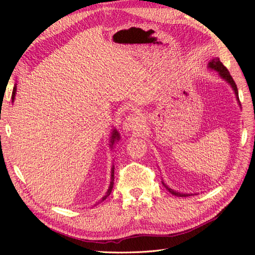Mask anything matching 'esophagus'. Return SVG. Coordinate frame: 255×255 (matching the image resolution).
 Here are the masks:
<instances>
[{"label":"esophagus","mask_w":255,"mask_h":255,"mask_svg":"<svg viewBox=\"0 0 255 255\" xmlns=\"http://www.w3.org/2000/svg\"><path fill=\"white\" fill-rule=\"evenodd\" d=\"M142 123V118L140 117L139 115L136 114H132L128 116V117L123 120V129H126L127 132L128 130H134L139 128L141 127Z\"/></svg>","instance_id":"1"}]
</instances>
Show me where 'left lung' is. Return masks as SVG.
<instances>
[{
  "label": "left lung",
  "mask_w": 255,
  "mask_h": 255,
  "mask_svg": "<svg viewBox=\"0 0 255 255\" xmlns=\"http://www.w3.org/2000/svg\"><path fill=\"white\" fill-rule=\"evenodd\" d=\"M208 68L213 69V70H215V71H217L218 74L220 75V78L223 79L227 83H229V84L231 85V87L233 88V90H234V92H235V96H236L237 101L239 102V99H238V90H237L236 84H235V82H234L232 76H231L229 70H228V69H227L225 66H223V64L220 61V59H219L218 57L213 58V59L210 61V63H208ZM161 183H163L165 188H166L169 192H170V194H172V195H174V196H177V197H188V196H190L189 194H182V192H177V191H175V190H173V189H171V188H169V187L167 186V185L164 183V181H161ZM191 195H192V194H191Z\"/></svg>",
  "instance_id": "obj_1"
}]
</instances>
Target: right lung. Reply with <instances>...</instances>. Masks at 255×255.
<instances>
[{"label":"right lung","instance_id":"1","mask_svg":"<svg viewBox=\"0 0 255 255\" xmlns=\"http://www.w3.org/2000/svg\"><path fill=\"white\" fill-rule=\"evenodd\" d=\"M16 90H17V86H14L13 87V91H12V101L14 100V96H16ZM120 139V135H119V133H118V130L117 129H113V132H112V137H111V143H110V145H111V148H113V145H114V143L116 142V141H118ZM114 172H115V167L113 166L112 167V174H111V184H110V187H109V190H107V192L105 194V196L104 197H102V199L100 200V201L98 202V203H100V202H102V201H104V200L109 197L110 195H111V192H112V189H113V187H114Z\"/></svg>","mask_w":255,"mask_h":255}]
</instances>
